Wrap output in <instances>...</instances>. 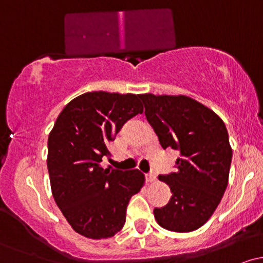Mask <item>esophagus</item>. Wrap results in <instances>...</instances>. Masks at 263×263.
Segmentation results:
<instances>
[{
  "instance_id": "1",
  "label": "esophagus",
  "mask_w": 263,
  "mask_h": 263,
  "mask_svg": "<svg viewBox=\"0 0 263 263\" xmlns=\"http://www.w3.org/2000/svg\"><path fill=\"white\" fill-rule=\"evenodd\" d=\"M156 180H157V174L155 173V172H152V173L147 174V182L153 183V182H156Z\"/></svg>"
}]
</instances>
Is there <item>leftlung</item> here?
I'll return each mask as SVG.
<instances>
[{
	"mask_svg": "<svg viewBox=\"0 0 263 263\" xmlns=\"http://www.w3.org/2000/svg\"><path fill=\"white\" fill-rule=\"evenodd\" d=\"M141 99L161 146L180 153L176 173L158 177L172 198L156 208L155 219L165 230H197L211 218L229 183L232 148L225 123L189 96L143 93Z\"/></svg>",
	"mask_w": 263,
	"mask_h": 263,
	"instance_id": "obj_1",
	"label": "left lung"
}]
</instances>
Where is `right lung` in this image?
Returning a JSON list of instances; mask_svg holds the SVG:
<instances>
[{
  "instance_id": "right-lung-1",
  "label": "right lung",
  "mask_w": 263,
  "mask_h": 263,
  "mask_svg": "<svg viewBox=\"0 0 263 263\" xmlns=\"http://www.w3.org/2000/svg\"><path fill=\"white\" fill-rule=\"evenodd\" d=\"M141 96L83 93L63 108L48 137L53 198L73 230L87 238L112 237L121 230L129 199L144 184L138 170L101 167L123 123L143 112Z\"/></svg>"
}]
</instances>
